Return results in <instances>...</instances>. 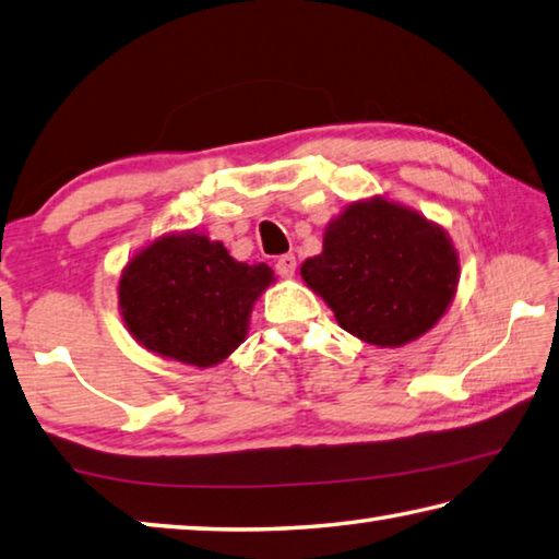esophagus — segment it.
Returning <instances> with one entry per match:
<instances>
[{"label": "esophagus", "mask_w": 559, "mask_h": 559, "mask_svg": "<svg viewBox=\"0 0 559 559\" xmlns=\"http://www.w3.org/2000/svg\"><path fill=\"white\" fill-rule=\"evenodd\" d=\"M274 270H277L280 277H295L297 272V258L295 254H282V258H277V262H274Z\"/></svg>", "instance_id": "1"}]
</instances>
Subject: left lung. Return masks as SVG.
Returning <instances> with one entry per match:
<instances>
[{
    "instance_id": "left-lung-1",
    "label": "left lung",
    "mask_w": 559,
    "mask_h": 559,
    "mask_svg": "<svg viewBox=\"0 0 559 559\" xmlns=\"http://www.w3.org/2000/svg\"><path fill=\"white\" fill-rule=\"evenodd\" d=\"M301 277L341 329L397 348L444 317L456 295L459 254L437 223L376 195L329 223L324 250L305 260Z\"/></svg>"
}]
</instances>
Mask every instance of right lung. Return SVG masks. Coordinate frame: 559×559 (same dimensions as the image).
Listing matches in <instances>:
<instances>
[{"mask_svg": "<svg viewBox=\"0 0 559 559\" xmlns=\"http://www.w3.org/2000/svg\"><path fill=\"white\" fill-rule=\"evenodd\" d=\"M272 282L264 262L233 260L223 242L189 230L136 252L117 295L127 329L146 350L211 368L242 344L254 301Z\"/></svg>", "mask_w": 559, "mask_h": 559, "instance_id": "1", "label": "right lung"}]
</instances>
